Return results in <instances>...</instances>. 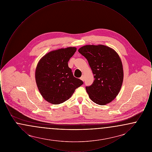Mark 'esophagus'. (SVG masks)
I'll use <instances>...</instances> for the list:
<instances>
[{
  "label": "esophagus",
  "mask_w": 152,
  "mask_h": 152,
  "mask_svg": "<svg viewBox=\"0 0 152 152\" xmlns=\"http://www.w3.org/2000/svg\"><path fill=\"white\" fill-rule=\"evenodd\" d=\"M80 79L82 81H84V80H85V77H84V75H83L81 77H80Z\"/></svg>",
  "instance_id": "obj_1"
}]
</instances>
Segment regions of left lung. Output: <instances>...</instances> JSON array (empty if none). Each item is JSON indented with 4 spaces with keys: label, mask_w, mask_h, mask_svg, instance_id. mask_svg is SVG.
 Wrapping results in <instances>:
<instances>
[{
    "label": "left lung",
    "mask_w": 152,
    "mask_h": 152,
    "mask_svg": "<svg viewBox=\"0 0 152 152\" xmlns=\"http://www.w3.org/2000/svg\"><path fill=\"white\" fill-rule=\"evenodd\" d=\"M78 51L87 58L94 75L93 84L86 87L90 99L101 105L113 101L121 89L124 78L123 64L117 53L104 45H87Z\"/></svg>",
    "instance_id": "left-lung-1"
}]
</instances>
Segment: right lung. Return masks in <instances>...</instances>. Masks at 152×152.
<instances>
[{
    "mask_svg": "<svg viewBox=\"0 0 152 152\" xmlns=\"http://www.w3.org/2000/svg\"><path fill=\"white\" fill-rule=\"evenodd\" d=\"M76 51V47L51 51L39 61L35 71L36 84L46 101L53 104L63 103L83 84L82 80L73 76L68 65Z\"/></svg>",
    "mask_w": 152,
    "mask_h": 152,
    "instance_id": "obj_1",
    "label": "right lung"
}]
</instances>
